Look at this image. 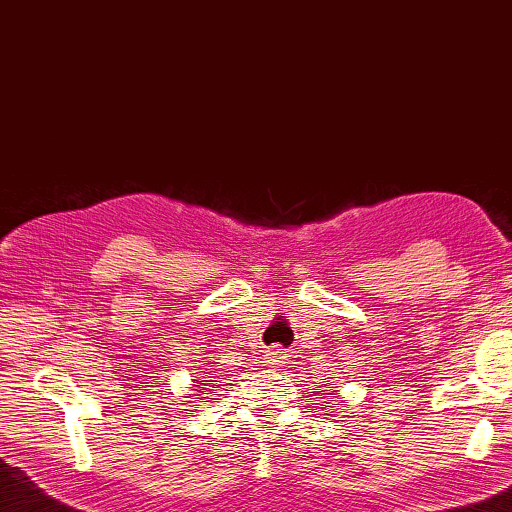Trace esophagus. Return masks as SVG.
<instances>
[{
	"label": "esophagus",
	"mask_w": 512,
	"mask_h": 512,
	"mask_svg": "<svg viewBox=\"0 0 512 512\" xmlns=\"http://www.w3.org/2000/svg\"><path fill=\"white\" fill-rule=\"evenodd\" d=\"M289 356H287V351L285 349H280V347H271V349H267L265 351V356H263V360L267 362V364H285V360H287Z\"/></svg>",
	"instance_id": "34e87169"
}]
</instances>
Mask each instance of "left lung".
<instances>
[{
  "label": "left lung",
  "mask_w": 512,
  "mask_h": 512,
  "mask_svg": "<svg viewBox=\"0 0 512 512\" xmlns=\"http://www.w3.org/2000/svg\"><path fill=\"white\" fill-rule=\"evenodd\" d=\"M329 389H331V387H329ZM329 395H333V393H327V398H329ZM327 404H329V402H327Z\"/></svg>",
  "instance_id": "left-lung-1"
}]
</instances>
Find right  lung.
<instances>
[{"label":"right lung","instance_id":"obj_1","mask_svg":"<svg viewBox=\"0 0 512 512\" xmlns=\"http://www.w3.org/2000/svg\"><path fill=\"white\" fill-rule=\"evenodd\" d=\"M207 378H214V373L207 375ZM201 382H205V386L208 387L207 390H205L204 387H201V393H207V395H210V393H214V389H218L216 384H212V382H216V380H201ZM201 382H198V384H201ZM198 384H194V387H198ZM207 400H212V398H207Z\"/></svg>","mask_w":512,"mask_h":512}]
</instances>
